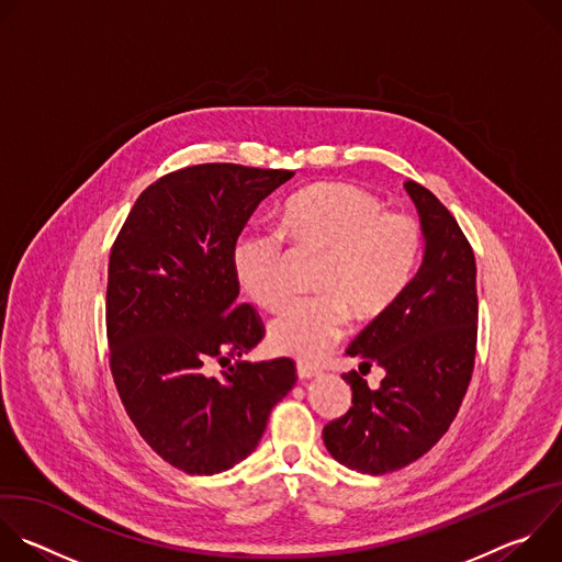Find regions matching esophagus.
I'll return each mask as SVG.
<instances>
[{
  "label": "esophagus",
  "instance_id": "esophagus-1",
  "mask_svg": "<svg viewBox=\"0 0 562 562\" xmlns=\"http://www.w3.org/2000/svg\"><path fill=\"white\" fill-rule=\"evenodd\" d=\"M315 375H319V369H317V367L297 362V378H300V380H308V378H315Z\"/></svg>",
  "mask_w": 562,
  "mask_h": 562
}]
</instances>
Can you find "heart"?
Wrapping results in <instances>:
<instances>
[{"label": "heart", "mask_w": 562, "mask_h": 562, "mask_svg": "<svg viewBox=\"0 0 562 562\" xmlns=\"http://www.w3.org/2000/svg\"><path fill=\"white\" fill-rule=\"evenodd\" d=\"M280 226L293 243L327 251L317 273L323 295L293 302L269 327L271 347L300 360L319 358L342 338L349 308L362 319L384 313L405 291L423 243L414 217L384 211L378 195L342 182L315 184L293 195ZM233 269L258 306L278 311L289 300L280 235H239Z\"/></svg>", "instance_id": "b5f03b06"}]
</instances>
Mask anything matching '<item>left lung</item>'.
<instances>
[{
	"mask_svg": "<svg viewBox=\"0 0 562 562\" xmlns=\"http://www.w3.org/2000/svg\"><path fill=\"white\" fill-rule=\"evenodd\" d=\"M425 239L423 262L397 300L349 345L361 367L385 378L369 390L345 373L351 405L323 429L329 453L345 467L380 475L425 456L453 423L467 393L477 334L475 258L453 215L418 182H405Z\"/></svg>",
	"mask_w": 562,
	"mask_h": 562,
	"instance_id": "1",
	"label": "left lung"
}]
</instances>
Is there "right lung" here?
Listing matches in <instances>:
<instances>
[{
  "instance_id": "1",
  "label": "right lung",
  "mask_w": 562,
  "mask_h": 562,
  "mask_svg": "<svg viewBox=\"0 0 562 562\" xmlns=\"http://www.w3.org/2000/svg\"><path fill=\"white\" fill-rule=\"evenodd\" d=\"M293 171L198 165L150 184L109 260L106 336L122 405L169 464L211 475L245 460L295 384L289 358L239 360L265 336L237 304V235ZM217 359L227 369L209 376ZM234 362L231 363L229 360Z\"/></svg>"
}]
</instances>
